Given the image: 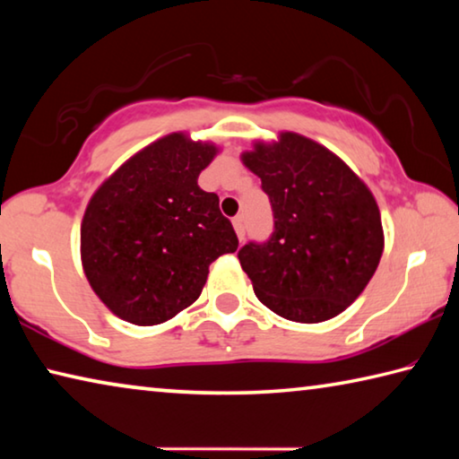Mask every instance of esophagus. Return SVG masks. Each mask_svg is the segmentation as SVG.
<instances>
[{"label": "esophagus", "mask_w": 459, "mask_h": 459, "mask_svg": "<svg viewBox=\"0 0 459 459\" xmlns=\"http://www.w3.org/2000/svg\"><path fill=\"white\" fill-rule=\"evenodd\" d=\"M232 227L237 230V237L238 240L245 238V219L243 216H235V221H232Z\"/></svg>", "instance_id": "1"}]
</instances>
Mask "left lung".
I'll list each match as a JSON object with an SVG mask.
<instances>
[{
  "label": "left lung",
  "mask_w": 459,
  "mask_h": 459,
  "mask_svg": "<svg viewBox=\"0 0 459 459\" xmlns=\"http://www.w3.org/2000/svg\"><path fill=\"white\" fill-rule=\"evenodd\" d=\"M273 208L267 243H248L238 261L255 295L291 322H325L368 285L385 248L375 196L336 153L293 131L240 153Z\"/></svg>",
  "instance_id": "obj_1"
}]
</instances>
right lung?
Returning <instances> with one entry per match:
<instances>
[{
    "label": "right lung",
    "instance_id": "1",
    "mask_svg": "<svg viewBox=\"0 0 459 459\" xmlns=\"http://www.w3.org/2000/svg\"><path fill=\"white\" fill-rule=\"evenodd\" d=\"M219 147L169 134L99 186L81 224V261L92 291L135 325L164 324L200 298L208 267L238 238L219 196L198 176Z\"/></svg>",
    "mask_w": 459,
    "mask_h": 459
}]
</instances>
